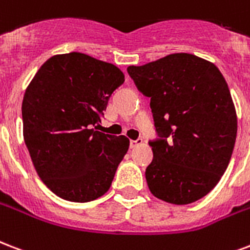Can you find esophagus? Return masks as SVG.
Listing matches in <instances>:
<instances>
[{
	"mask_svg": "<svg viewBox=\"0 0 250 250\" xmlns=\"http://www.w3.org/2000/svg\"><path fill=\"white\" fill-rule=\"evenodd\" d=\"M142 143H143L142 139H136V140H131V142H129V146H131V148H135V146H138L139 144H142Z\"/></svg>",
	"mask_w": 250,
	"mask_h": 250,
	"instance_id": "obj_1",
	"label": "esophagus"
}]
</instances>
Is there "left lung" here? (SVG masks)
I'll list each match as a JSON object with an SVG mask.
<instances>
[{
	"label": "left lung",
	"mask_w": 250,
	"mask_h": 250,
	"mask_svg": "<svg viewBox=\"0 0 250 250\" xmlns=\"http://www.w3.org/2000/svg\"><path fill=\"white\" fill-rule=\"evenodd\" d=\"M138 90L150 98L157 138L146 167L150 193L171 205H188L216 186L236 142L237 118L231 93L212 62L173 53L128 66Z\"/></svg>",
	"instance_id": "obj_1"
}]
</instances>
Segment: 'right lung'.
<instances>
[{"mask_svg": "<svg viewBox=\"0 0 250 250\" xmlns=\"http://www.w3.org/2000/svg\"><path fill=\"white\" fill-rule=\"evenodd\" d=\"M123 83L115 65L70 52L48 59L26 89L24 143L36 173L57 197L85 203L107 193L129 140L95 131V125Z\"/></svg>", "mask_w": 250, "mask_h": 250, "instance_id": "add662e5", "label": "right lung"}]
</instances>
